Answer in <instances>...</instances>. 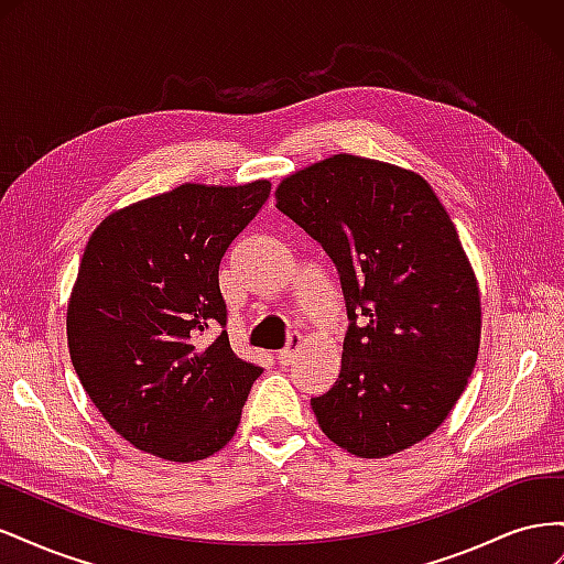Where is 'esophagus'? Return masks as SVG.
<instances>
[{"instance_id": "34e87169", "label": "esophagus", "mask_w": 564, "mask_h": 564, "mask_svg": "<svg viewBox=\"0 0 564 564\" xmlns=\"http://www.w3.org/2000/svg\"><path fill=\"white\" fill-rule=\"evenodd\" d=\"M299 350H301V336H292V338H289L286 348L278 352V362H280V365H292Z\"/></svg>"}]
</instances>
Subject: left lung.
Instances as JSON below:
<instances>
[{"instance_id":"8db88e82","label":"left lung","mask_w":564,"mask_h":564,"mask_svg":"<svg viewBox=\"0 0 564 564\" xmlns=\"http://www.w3.org/2000/svg\"><path fill=\"white\" fill-rule=\"evenodd\" d=\"M275 199L329 253L350 319L338 379L311 400L322 433L360 458L409 449L480 350V289L447 209L412 169L348 152L284 176Z\"/></svg>"}]
</instances>
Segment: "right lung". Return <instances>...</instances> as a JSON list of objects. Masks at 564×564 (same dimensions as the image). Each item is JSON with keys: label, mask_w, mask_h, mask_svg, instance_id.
<instances>
[{"label": "right lung", "mask_w": 564, "mask_h": 564, "mask_svg": "<svg viewBox=\"0 0 564 564\" xmlns=\"http://www.w3.org/2000/svg\"><path fill=\"white\" fill-rule=\"evenodd\" d=\"M270 181L183 183L100 220L67 303L70 360L98 412L135 449L176 464L232 440L261 367L230 348L218 265Z\"/></svg>", "instance_id": "1"}]
</instances>
